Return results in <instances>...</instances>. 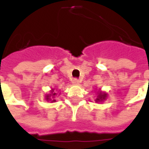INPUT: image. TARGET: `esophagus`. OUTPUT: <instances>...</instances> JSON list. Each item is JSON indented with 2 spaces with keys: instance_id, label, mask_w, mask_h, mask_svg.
<instances>
[{
  "instance_id": "obj_1",
  "label": "esophagus",
  "mask_w": 149,
  "mask_h": 149,
  "mask_svg": "<svg viewBox=\"0 0 149 149\" xmlns=\"http://www.w3.org/2000/svg\"><path fill=\"white\" fill-rule=\"evenodd\" d=\"M72 84H79L80 81H79V80H78L77 78H74V79L72 81Z\"/></svg>"
}]
</instances>
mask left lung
Here are the masks:
<instances>
[{
  "label": "left lung",
  "instance_id": "1",
  "mask_svg": "<svg viewBox=\"0 0 149 149\" xmlns=\"http://www.w3.org/2000/svg\"><path fill=\"white\" fill-rule=\"evenodd\" d=\"M105 97H106V94L100 93L98 95V97L97 98V100H96V101H97V102H98V101H102V100L105 99Z\"/></svg>",
  "mask_w": 149,
  "mask_h": 149
}]
</instances>
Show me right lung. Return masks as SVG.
I'll return each mask as SVG.
<instances>
[{"mask_svg": "<svg viewBox=\"0 0 149 149\" xmlns=\"http://www.w3.org/2000/svg\"><path fill=\"white\" fill-rule=\"evenodd\" d=\"M53 92H54V91L52 90V95H51V96H52V97H53V96H55V95H56V93H53ZM49 97H50V96H48V97H47V100H49ZM54 100H52V101H54Z\"/></svg>", "mask_w": 149, "mask_h": 149, "instance_id": "obj_1", "label": "right lung"}]
</instances>
